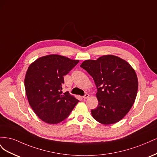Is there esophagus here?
I'll use <instances>...</instances> for the list:
<instances>
[{
	"mask_svg": "<svg viewBox=\"0 0 157 157\" xmlns=\"http://www.w3.org/2000/svg\"><path fill=\"white\" fill-rule=\"evenodd\" d=\"M89 97H90V95L88 94H85V95L83 96V98L85 99L88 98Z\"/></svg>",
	"mask_w": 157,
	"mask_h": 157,
	"instance_id": "1",
	"label": "esophagus"
}]
</instances>
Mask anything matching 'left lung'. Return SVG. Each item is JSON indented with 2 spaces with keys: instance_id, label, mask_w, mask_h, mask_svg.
Here are the masks:
<instances>
[{
  "instance_id": "1",
  "label": "left lung",
  "mask_w": 157,
  "mask_h": 157,
  "mask_svg": "<svg viewBox=\"0 0 157 157\" xmlns=\"http://www.w3.org/2000/svg\"><path fill=\"white\" fill-rule=\"evenodd\" d=\"M80 67L92 76L98 92V106L94 118L103 124L120 121L134 104L138 89L134 69L127 61L113 55L84 61Z\"/></svg>"
}]
</instances>
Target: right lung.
Listing matches in <instances>:
<instances>
[{
    "mask_svg": "<svg viewBox=\"0 0 157 157\" xmlns=\"http://www.w3.org/2000/svg\"><path fill=\"white\" fill-rule=\"evenodd\" d=\"M79 62L52 54L32 63L25 77V92L33 111L42 121L58 124L70 115L79 101L69 92H62L63 76Z\"/></svg>",
    "mask_w": 157,
    "mask_h": 157,
    "instance_id": "obj_1",
    "label": "right lung"
}]
</instances>
